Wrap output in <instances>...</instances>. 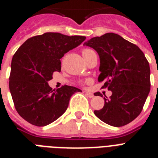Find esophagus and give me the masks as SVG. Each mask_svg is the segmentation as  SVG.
<instances>
[{
    "label": "esophagus",
    "instance_id": "1",
    "mask_svg": "<svg viewBox=\"0 0 158 158\" xmlns=\"http://www.w3.org/2000/svg\"><path fill=\"white\" fill-rule=\"evenodd\" d=\"M85 94L87 95L88 96H89V98H93V97H94V95H93V93H89V92H85Z\"/></svg>",
    "mask_w": 158,
    "mask_h": 158
}]
</instances>
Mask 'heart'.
<instances>
[{
  "label": "heart",
  "mask_w": 158,
  "mask_h": 158,
  "mask_svg": "<svg viewBox=\"0 0 158 158\" xmlns=\"http://www.w3.org/2000/svg\"><path fill=\"white\" fill-rule=\"evenodd\" d=\"M91 51H92V50H90V49H83V50H82V51H81V54H82V56L84 57V58H85V56H87L88 54H89V53L91 52Z\"/></svg>",
  "instance_id": "b5f03b06"
}]
</instances>
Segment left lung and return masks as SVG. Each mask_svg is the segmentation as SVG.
Returning <instances> with one entry per match:
<instances>
[{
	"mask_svg": "<svg viewBox=\"0 0 158 158\" xmlns=\"http://www.w3.org/2000/svg\"><path fill=\"white\" fill-rule=\"evenodd\" d=\"M100 57L98 81H105L112 94L104 97V106L94 114L113 127L127 125L139 116L150 91V69L138 46L119 35L106 33L84 43ZM95 96H103L100 93Z\"/></svg>",
	"mask_w": 158,
	"mask_h": 158,
	"instance_id": "left-lung-1",
	"label": "left lung"
}]
</instances>
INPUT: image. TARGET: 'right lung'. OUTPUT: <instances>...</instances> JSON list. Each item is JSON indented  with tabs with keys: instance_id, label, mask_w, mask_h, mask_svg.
Returning <instances> with one entry per match:
<instances>
[{
	"instance_id": "obj_1",
	"label": "right lung",
	"mask_w": 158,
	"mask_h": 158,
	"mask_svg": "<svg viewBox=\"0 0 158 158\" xmlns=\"http://www.w3.org/2000/svg\"><path fill=\"white\" fill-rule=\"evenodd\" d=\"M85 36H68L47 32L24 42L12 57L9 90L19 115L37 127L58 119L66 111L69 99L81 90L64 85L53 90L48 81L61 71V58L85 40Z\"/></svg>"
}]
</instances>
